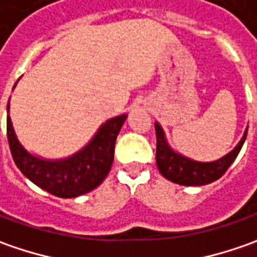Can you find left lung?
Returning a JSON list of instances; mask_svg holds the SVG:
<instances>
[{
  "label": "left lung",
  "instance_id": "8db88e82",
  "mask_svg": "<svg viewBox=\"0 0 257 257\" xmlns=\"http://www.w3.org/2000/svg\"><path fill=\"white\" fill-rule=\"evenodd\" d=\"M156 127V137H157V149H156V163L160 173L167 180L182 186H203L220 179L226 170L234 162L237 154L242 149L243 143L247 136V128L243 134L242 140L224 157L212 162V163H200L194 162L182 154L176 153L170 149L166 142L163 128L160 124H154Z\"/></svg>",
  "mask_w": 257,
  "mask_h": 257
}]
</instances>
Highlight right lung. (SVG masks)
I'll return each mask as SVG.
<instances>
[{"label":"right lung","mask_w":257,"mask_h":257,"mask_svg":"<svg viewBox=\"0 0 257 257\" xmlns=\"http://www.w3.org/2000/svg\"><path fill=\"white\" fill-rule=\"evenodd\" d=\"M10 111V101L7 105ZM127 115L107 120L83 150L63 160H44L28 153L7 115V137L17 167L27 179L57 197L71 199L94 190L107 177L114 160V144Z\"/></svg>","instance_id":"obj_1"}]
</instances>
